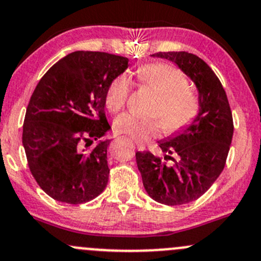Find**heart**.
I'll list each match as a JSON object with an SVG mask.
<instances>
[{
    "label": "heart",
    "instance_id": "heart-1",
    "mask_svg": "<svg viewBox=\"0 0 261 261\" xmlns=\"http://www.w3.org/2000/svg\"><path fill=\"white\" fill-rule=\"evenodd\" d=\"M140 86L151 89L159 95L152 115L160 120H147L134 114H122L115 120L117 134L127 135L138 141H147L160 133L161 125L166 133H176L185 127L199 110L195 95L189 91V82L174 66L161 64L144 65L136 71ZM131 84L126 75H119L108 86L105 106L110 114H116L125 108L130 95Z\"/></svg>",
    "mask_w": 261,
    "mask_h": 261
}]
</instances>
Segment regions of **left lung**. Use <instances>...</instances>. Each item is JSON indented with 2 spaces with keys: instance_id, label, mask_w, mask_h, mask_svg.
<instances>
[{
  "instance_id": "8db88e82",
  "label": "left lung",
  "mask_w": 261,
  "mask_h": 261,
  "mask_svg": "<svg viewBox=\"0 0 261 261\" xmlns=\"http://www.w3.org/2000/svg\"><path fill=\"white\" fill-rule=\"evenodd\" d=\"M152 56L175 62L199 91V114L179 133L159 142L164 158L136 152L145 190L160 204L182 205L204 195L224 170L234 122L226 92L210 66L186 51Z\"/></svg>"
}]
</instances>
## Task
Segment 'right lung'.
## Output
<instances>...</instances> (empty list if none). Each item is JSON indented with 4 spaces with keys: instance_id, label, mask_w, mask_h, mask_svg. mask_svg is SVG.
I'll return each instance as SVG.
<instances>
[{
    "instance_id": "obj_1",
    "label": "right lung",
    "mask_w": 261,
    "mask_h": 261,
    "mask_svg": "<svg viewBox=\"0 0 261 261\" xmlns=\"http://www.w3.org/2000/svg\"><path fill=\"white\" fill-rule=\"evenodd\" d=\"M127 66V57L76 51L37 84L24 115L22 144L32 176L52 199L76 205L105 190L110 140L86 150L111 128L106 90Z\"/></svg>"
}]
</instances>
